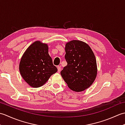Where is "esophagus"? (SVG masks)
<instances>
[{
    "instance_id": "esophagus-1",
    "label": "esophagus",
    "mask_w": 125,
    "mask_h": 125,
    "mask_svg": "<svg viewBox=\"0 0 125 125\" xmlns=\"http://www.w3.org/2000/svg\"><path fill=\"white\" fill-rule=\"evenodd\" d=\"M61 71V67H60V66H58V67H57V72L58 73H60Z\"/></svg>"
}]
</instances>
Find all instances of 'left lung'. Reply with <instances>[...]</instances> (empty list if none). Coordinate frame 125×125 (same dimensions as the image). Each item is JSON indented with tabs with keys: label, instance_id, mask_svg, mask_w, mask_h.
Masks as SVG:
<instances>
[{
	"label": "left lung",
	"instance_id": "left-lung-1",
	"mask_svg": "<svg viewBox=\"0 0 125 125\" xmlns=\"http://www.w3.org/2000/svg\"><path fill=\"white\" fill-rule=\"evenodd\" d=\"M65 50L67 65L61 75L71 90L83 91L91 85L96 77L95 56L88 44L78 40L68 42Z\"/></svg>",
	"mask_w": 125,
	"mask_h": 125
}]
</instances>
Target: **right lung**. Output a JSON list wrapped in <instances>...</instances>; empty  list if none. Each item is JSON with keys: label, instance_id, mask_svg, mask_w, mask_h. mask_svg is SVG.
<instances>
[{"label": "right lung", "instance_id": "1", "mask_svg": "<svg viewBox=\"0 0 125 125\" xmlns=\"http://www.w3.org/2000/svg\"><path fill=\"white\" fill-rule=\"evenodd\" d=\"M19 70L23 79L33 87L43 85L57 71L48 54V45L34 42L26 50L21 59Z\"/></svg>", "mask_w": 125, "mask_h": 125}]
</instances>
